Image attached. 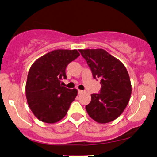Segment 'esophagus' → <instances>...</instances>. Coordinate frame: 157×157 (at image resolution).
<instances>
[{"instance_id": "obj_1", "label": "esophagus", "mask_w": 157, "mask_h": 157, "mask_svg": "<svg viewBox=\"0 0 157 157\" xmlns=\"http://www.w3.org/2000/svg\"><path fill=\"white\" fill-rule=\"evenodd\" d=\"M84 92L83 90H78V94H82V93Z\"/></svg>"}]
</instances>
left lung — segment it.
Here are the masks:
<instances>
[{
    "mask_svg": "<svg viewBox=\"0 0 157 157\" xmlns=\"http://www.w3.org/2000/svg\"><path fill=\"white\" fill-rule=\"evenodd\" d=\"M87 61L93 78H100L99 93L91 95V101L85 106L93 120L107 123L117 119L124 112L132 92L130 77L120 60L104 49L79 50Z\"/></svg>",
    "mask_w": 157,
    "mask_h": 157,
    "instance_id": "obj_1",
    "label": "left lung"
}]
</instances>
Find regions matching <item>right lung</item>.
<instances>
[{"label":"right lung","mask_w":157,"mask_h":157,"mask_svg":"<svg viewBox=\"0 0 157 157\" xmlns=\"http://www.w3.org/2000/svg\"><path fill=\"white\" fill-rule=\"evenodd\" d=\"M79 56L77 50L58 49L41 56L31 66L26 83V97L38 120L51 124L66 116L77 90L62 86L61 80L67 78V65Z\"/></svg>","instance_id":"obj_1"}]
</instances>
